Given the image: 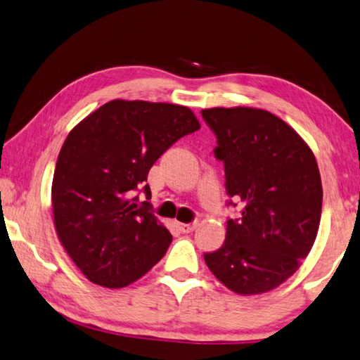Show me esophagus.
Wrapping results in <instances>:
<instances>
[{"label":"esophagus","mask_w":360,"mask_h":360,"mask_svg":"<svg viewBox=\"0 0 360 360\" xmlns=\"http://www.w3.org/2000/svg\"><path fill=\"white\" fill-rule=\"evenodd\" d=\"M198 222L193 221V222H189V224H179V231L184 232V233H189V232H193L197 229Z\"/></svg>","instance_id":"esophagus-1"}]
</instances>
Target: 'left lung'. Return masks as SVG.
<instances>
[{
    "mask_svg": "<svg viewBox=\"0 0 360 360\" xmlns=\"http://www.w3.org/2000/svg\"><path fill=\"white\" fill-rule=\"evenodd\" d=\"M216 136L214 157L224 165L227 219L222 247L203 258L221 283L240 295L278 287L311 252L322 213V182L316 157L290 128L259 108H207Z\"/></svg>",
    "mask_w": 360,
    "mask_h": 360,
    "instance_id": "left-lung-1",
    "label": "left lung"
}]
</instances>
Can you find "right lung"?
I'll return each instance as SVG.
<instances>
[{
	"label": "right lung",
	"mask_w": 360,
	"mask_h": 360,
	"mask_svg": "<svg viewBox=\"0 0 360 360\" xmlns=\"http://www.w3.org/2000/svg\"><path fill=\"white\" fill-rule=\"evenodd\" d=\"M200 129L191 108L115 99L70 131L53 179L59 240L91 282L122 288L149 272L173 236L149 202L147 174L176 141Z\"/></svg>",
	"instance_id": "1"
}]
</instances>
